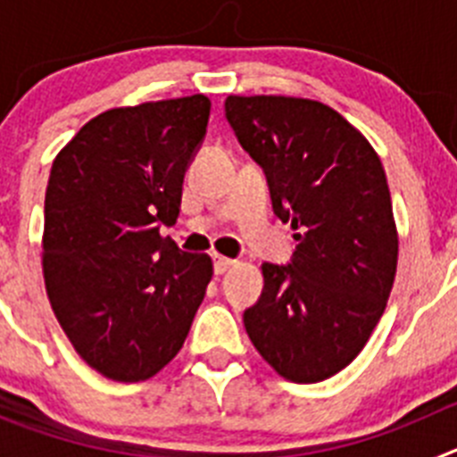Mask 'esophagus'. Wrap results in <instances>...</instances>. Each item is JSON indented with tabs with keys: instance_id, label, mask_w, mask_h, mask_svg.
Instances as JSON below:
<instances>
[{
	"instance_id": "obj_1",
	"label": "esophagus",
	"mask_w": 457,
	"mask_h": 457,
	"mask_svg": "<svg viewBox=\"0 0 457 457\" xmlns=\"http://www.w3.org/2000/svg\"><path fill=\"white\" fill-rule=\"evenodd\" d=\"M212 265H215V274H224L231 268H236L237 261H233V258H224V256H215L212 258Z\"/></svg>"
}]
</instances>
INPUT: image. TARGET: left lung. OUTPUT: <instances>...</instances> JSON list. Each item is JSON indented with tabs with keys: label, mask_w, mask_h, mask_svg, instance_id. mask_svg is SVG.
Masks as SVG:
<instances>
[{
	"label": "left lung",
	"mask_w": 457,
	"mask_h": 457,
	"mask_svg": "<svg viewBox=\"0 0 457 457\" xmlns=\"http://www.w3.org/2000/svg\"><path fill=\"white\" fill-rule=\"evenodd\" d=\"M224 112L263 169L274 215L297 231L288 265L263 263V293L242 320L278 375L320 382L361 353L394 286L385 169L364 135L316 100L228 96Z\"/></svg>",
	"instance_id": "8db88e82"
}]
</instances>
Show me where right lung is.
Wrapping results in <instances>:
<instances>
[{"label":"right lung","mask_w":457,"mask_h":457,"mask_svg":"<svg viewBox=\"0 0 457 457\" xmlns=\"http://www.w3.org/2000/svg\"><path fill=\"white\" fill-rule=\"evenodd\" d=\"M205 96L109 109L52 164L43 272L56 320L91 369L141 382L183 348L212 277L205 253L160 236L204 144Z\"/></svg>","instance_id":"add662e5"}]
</instances>
